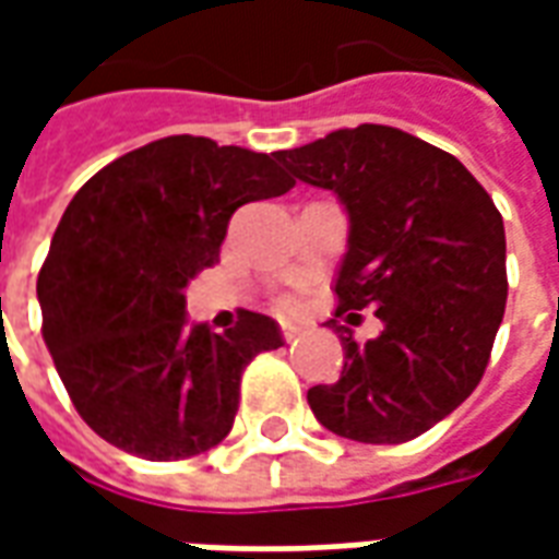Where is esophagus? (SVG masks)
I'll list each match as a JSON object with an SVG mask.
<instances>
[{
    "mask_svg": "<svg viewBox=\"0 0 559 559\" xmlns=\"http://www.w3.org/2000/svg\"><path fill=\"white\" fill-rule=\"evenodd\" d=\"M281 335H284V341H287V344H293V341L302 335V329L290 326V323H287V326H281Z\"/></svg>",
    "mask_w": 559,
    "mask_h": 559,
    "instance_id": "esophagus-1",
    "label": "esophagus"
}]
</instances>
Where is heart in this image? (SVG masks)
Listing matches in <instances>:
<instances>
[{
    "mask_svg": "<svg viewBox=\"0 0 559 559\" xmlns=\"http://www.w3.org/2000/svg\"><path fill=\"white\" fill-rule=\"evenodd\" d=\"M281 308H284V311H293V308H296V302H293V299H281Z\"/></svg>",
    "mask_w": 559,
    "mask_h": 559,
    "instance_id": "b5f03b06",
    "label": "heart"
}]
</instances>
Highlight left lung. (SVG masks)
<instances>
[{
    "instance_id": "1",
    "label": "left lung",
    "mask_w": 559,
    "mask_h": 559,
    "mask_svg": "<svg viewBox=\"0 0 559 559\" xmlns=\"http://www.w3.org/2000/svg\"><path fill=\"white\" fill-rule=\"evenodd\" d=\"M275 158L335 191L350 218L326 323L344 371L308 404L338 437L407 443L467 401L491 359L509 290L503 218L455 155L399 128H341ZM368 304L384 332L356 345L337 317Z\"/></svg>"
}]
</instances>
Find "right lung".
Returning a JSON list of instances; mask_svg holds the SVG:
<instances>
[{"mask_svg":"<svg viewBox=\"0 0 559 559\" xmlns=\"http://www.w3.org/2000/svg\"><path fill=\"white\" fill-rule=\"evenodd\" d=\"M293 185L272 155L176 134L107 164L68 203L38 275L41 332L107 443L179 461L230 433L245 365L284 338L254 311L221 335L188 326L185 287L218 263L236 209Z\"/></svg>","mask_w":559,"mask_h":559,"instance_id":"1","label":"right lung"}]
</instances>
